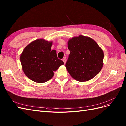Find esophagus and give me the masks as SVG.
<instances>
[{"mask_svg": "<svg viewBox=\"0 0 126 126\" xmlns=\"http://www.w3.org/2000/svg\"><path fill=\"white\" fill-rule=\"evenodd\" d=\"M62 60H63V61L64 62V64H65V63H66V58H63V59H62Z\"/></svg>", "mask_w": 126, "mask_h": 126, "instance_id": "esophagus-1", "label": "esophagus"}]
</instances>
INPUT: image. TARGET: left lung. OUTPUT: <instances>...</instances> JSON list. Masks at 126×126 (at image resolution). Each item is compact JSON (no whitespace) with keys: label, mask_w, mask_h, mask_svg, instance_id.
<instances>
[{"label":"left lung","mask_w":126,"mask_h":126,"mask_svg":"<svg viewBox=\"0 0 126 126\" xmlns=\"http://www.w3.org/2000/svg\"><path fill=\"white\" fill-rule=\"evenodd\" d=\"M68 48L70 53L65 66L74 79L87 81L100 72L104 53L93 39L82 35L74 37L68 41Z\"/></svg>","instance_id":"obj_1"}]
</instances>
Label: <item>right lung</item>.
Instances as JSON below:
<instances>
[{
	"mask_svg": "<svg viewBox=\"0 0 126 126\" xmlns=\"http://www.w3.org/2000/svg\"><path fill=\"white\" fill-rule=\"evenodd\" d=\"M52 42L37 39L26 46L20 56L25 75L37 83L49 80L61 65L64 64L58 58L56 51L51 50Z\"/></svg>",
	"mask_w": 126,
	"mask_h": 126,
	"instance_id": "right-lung-1",
	"label": "right lung"
}]
</instances>
